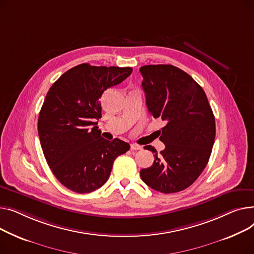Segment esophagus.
<instances>
[{"label":"esophagus","instance_id":"esophagus-1","mask_svg":"<svg viewBox=\"0 0 254 254\" xmlns=\"http://www.w3.org/2000/svg\"><path fill=\"white\" fill-rule=\"evenodd\" d=\"M141 148H142V146L139 145V144H136V143L131 144V150L132 151H139V150H141Z\"/></svg>","mask_w":254,"mask_h":254}]
</instances>
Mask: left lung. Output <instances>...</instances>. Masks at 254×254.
I'll list each match as a JSON object with an SVG mask.
<instances>
[{
    "label": "left lung",
    "mask_w": 254,
    "mask_h": 254,
    "mask_svg": "<svg viewBox=\"0 0 254 254\" xmlns=\"http://www.w3.org/2000/svg\"><path fill=\"white\" fill-rule=\"evenodd\" d=\"M148 113L165 122L160 140L165 148L140 170V177L155 190L172 193L193 184L206 167L215 138V119L202 87L189 73L171 64L139 68Z\"/></svg>",
    "instance_id": "left-lung-1"
}]
</instances>
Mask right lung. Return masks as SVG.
I'll list each match as a JSON object with an SVG mask.
<instances>
[{
    "mask_svg": "<svg viewBox=\"0 0 254 254\" xmlns=\"http://www.w3.org/2000/svg\"><path fill=\"white\" fill-rule=\"evenodd\" d=\"M131 67L82 64L59 78L49 89L40 111L38 133L42 150L58 182L79 193L91 192L109 180L115 159L129 143L101 137L100 97L122 83Z\"/></svg>",
    "mask_w": 254,
    "mask_h": 254,
    "instance_id": "right-lung-1",
    "label": "right lung"
}]
</instances>
